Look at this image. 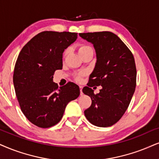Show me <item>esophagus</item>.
I'll return each instance as SVG.
<instances>
[{"label":"esophagus","mask_w":159,"mask_h":159,"mask_svg":"<svg viewBox=\"0 0 159 159\" xmlns=\"http://www.w3.org/2000/svg\"><path fill=\"white\" fill-rule=\"evenodd\" d=\"M80 95H83V86H80Z\"/></svg>","instance_id":"1"}]
</instances>
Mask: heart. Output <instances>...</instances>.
Segmentation results:
<instances>
[{"label": "heart", "mask_w": 159, "mask_h": 159, "mask_svg": "<svg viewBox=\"0 0 159 159\" xmlns=\"http://www.w3.org/2000/svg\"><path fill=\"white\" fill-rule=\"evenodd\" d=\"M93 48H91V46H88V45H80V46H79V48H78V52H79L80 54L81 55V54H83V53H85L87 52V51H89V50H92ZM68 52H69V49H66V51L64 52V57H66V56L68 55ZM84 75V73H81L80 74H78L77 76H76V81H80L81 80V78H82V76Z\"/></svg>", "instance_id": "b5f03b06"}]
</instances>
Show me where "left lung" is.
<instances>
[{"label":"left lung","instance_id":"1","mask_svg":"<svg viewBox=\"0 0 159 159\" xmlns=\"http://www.w3.org/2000/svg\"><path fill=\"white\" fill-rule=\"evenodd\" d=\"M93 44L97 63L83 92L92 103L84 111L86 119L97 127L116 123L127 111L136 85V67L132 52L117 35L111 32L80 33ZM101 85L95 95L90 89Z\"/></svg>","mask_w":159,"mask_h":159}]
</instances>
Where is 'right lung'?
I'll return each mask as SVG.
<instances>
[{
  "label": "right lung",
  "mask_w": 159,
  "mask_h": 159,
  "mask_svg": "<svg viewBox=\"0 0 159 159\" xmlns=\"http://www.w3.org/2000/svg\"><path fill=\"white\" fill-rule=\"evenodd\" d=\"M77 38V33L45 31L23 46L15 66L13 83L21 111L29 121L48 128L61 120L66 105L79 97L80 88L53 82L62 68V53Z\"/></svg>",
  "instance_id": "1"
}]
</instances>
